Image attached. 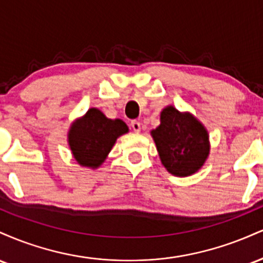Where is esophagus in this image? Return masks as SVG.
<instances>
[{"instance_id": "1", "label": "esophagus", "mask_w": 263, "mask_h": 263, "mask_svg": "<svg viewBox=\"0 0 263 263\" xmlns=\"http://www.w3.org/2000/svg\"><path fill=\"white\" fill-rule=\"evenodd\" d=\"M131 128L134 129V132H136V134H140V132H141V123L138 121H132L131 122Z\"/></svg>"}]
</instances>
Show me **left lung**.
<instances>
[{
	"mask_svg": "<svg viewBox=\"0 0 263 263\" xmlns=\"http://www.w3.org/2000/svg\"><path fill=\"white\" fill-rule=\"evenodd\" d=\"M162 164L176 177H189L200 170L210 153L209 134L188 111L168 105L161 112V125L151 131Z\"/></svg>",
	"mask_w": 263,
	"mask_h": 263,
	"instance_id": "1",
	"label": "left lung"
}]
</instances>
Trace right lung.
<instances>
[{"label": "right lung", "mask_w": 263, "mask_h": 263, "mask_svg": "<svg viewBox=\"0 0 263 263\" xmlns=\"http://www.w3.org/2000/svg\"><path fill=\"white\" fill-rule=\"evenodd\" d=\"M127 132L128 126L122 120L107 119L99 108L91 107L71 123L68 144L78 164L96 170L107 158L117 138Z\"/></svg>", "instance_id": "add662e5"}]
</instances>
